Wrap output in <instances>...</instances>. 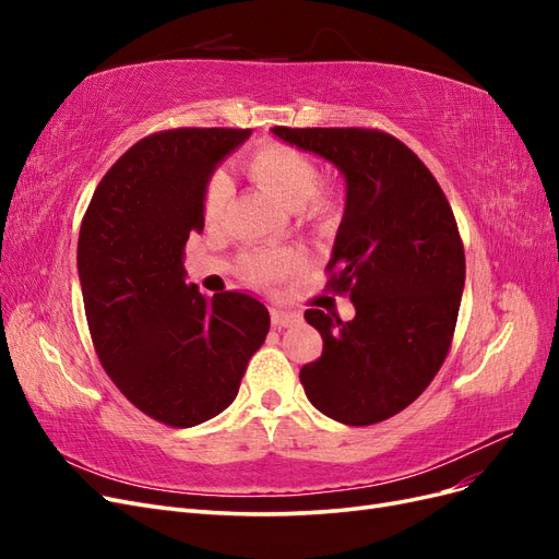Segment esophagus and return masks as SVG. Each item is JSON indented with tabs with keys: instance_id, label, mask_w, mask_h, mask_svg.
Masks as SVG:
<instances>
[{
	"instance_id": "34e87169",
	"label": "esophagus",
	"mask_w": 559,
	"mask_h": 559,
	"mask_svg": "<svg viewBox=\"0 0 559 559\" xmlns=\"http://www.w3.org/2000/svg\"><path fill=\"white\" fill-rule=\"evenodd\" d=\"M270 317H273V324L277 326V329H286V326H294V324H298L300 321V312H296V310H282V308H275L273 312H270Z\"/></svg>"
}]
</instances>
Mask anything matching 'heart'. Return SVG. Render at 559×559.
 Instances as JSON below:
<instances>
[{
    "instance_id": "b5f03b06",
    "label": "heart",
    "mask_w": 559,
    "mask_h": 559,
    "mask_svg": "<svg viewBox=\"0 0 559 559\" xmlns=\"http://www.w3.org/2000/svg\"><path fill=\"white\" fill-rule=\"evenodd\" d=\"M245 167L253 181L273 193L284 207L298 212L306 224L326 226L335 216V195L329 189H319V165L306 151L284 142H263L251 151ZM228 198V179L216 173L207 183L205 200H202V214L207 224L214 226L222 222ZM300 263V253L292 249L251 251L242 261L247 277L263 284L284 280L298 270Z\"/></svg>"
}]
</instances>
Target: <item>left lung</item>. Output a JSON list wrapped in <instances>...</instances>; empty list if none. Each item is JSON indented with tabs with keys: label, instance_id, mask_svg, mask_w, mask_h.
<instances>
[{
	"label": "left lung",
	"instance_id": "left-lung-1",
	"mask_svg": "<svg viewBox=\"0 0 559 559\" xmlns=\"http://www.w3.org/2000/svg\"><path fill=\"white\" fill-rule=\"evenodd\" d=\"M286 144L343 173L347 200L326 286L352 321L306 310L324 341L300 368L317 411L349 427L401 413L441 370L466 277L464 245L441 186L401 140L370 128H282Z\"/></svg>",
	"mask_w": 559,
	"mask_h": 559
}]
</instances>
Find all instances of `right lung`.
Here are the masks:
<instances>
[{
	"label": "right lung",
	"instance_id": "add662e5",
	"mask_svg": "<svg viewBox=\"0 0 559 559\" xmlns=\"http://www.w3.org/2000/svg\"><path fill=\"white\" fill-rule=\"evenodd\" d=\"M251 130L177 128L132 144L97 183L79 233L83 308L99 364L167 427L224 413L270 329L249 294L205 298L186 284L183 247L205 228L214 167Z\"/></svg>",
	"mask_w": 559,
	"mask_h": 559
}]
</instances>
